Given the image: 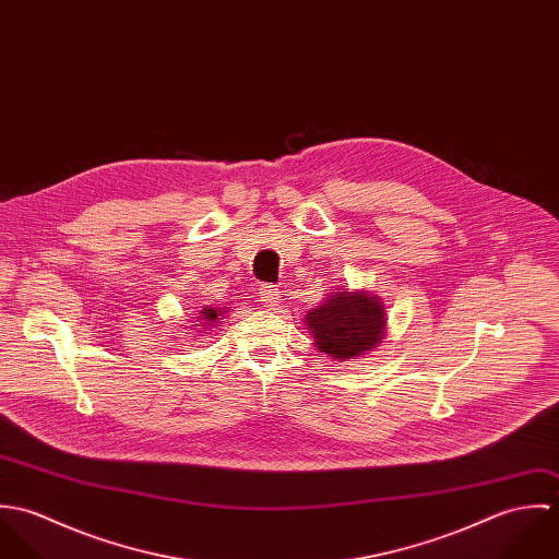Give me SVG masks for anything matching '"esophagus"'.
<instances>
[{
    "mask_svg": "<svg viewBox=\"0 0 559 559\" xmlns=\"http://www.w3.org/2000/svg\"><path fill=\"white\" fill-rule=\"evenodd\" d=\"M258 297H260V301L264 304V308H271V310H275V308L282 304L280 290H277L275 286H271V284H262Z\"/></svg>",
    "mask_w": 559,
    "mask_h": 559,
    "instance_id": "1",
    "label": "esophagus"
}]
</instances>
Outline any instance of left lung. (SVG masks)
<instances>
[{
	"label": "left lung",
	"mask_w": 559,
	"mask_h": 559,
	"mask_svg": "<svg viewBox=\"0 0 559 559\" xmlns=\"http://www.w3.org/2000/svg\"><path fill=\"white\" fill-rule=\"evenodd\" d=\"M306 326L320 353L346 361L379 346L388 331L385 306L364 290L329 293L319 308L306 314Z\"/></svg>",
	"instance_id": "8db88e82"
}]
</instances>
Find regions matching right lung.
I'll use <instances>...</instances> for the list:
<instances>
[{
    "label": "right lung",
    "mask_w": 559,
    "mask_h": 559,
    "mask_svg": "<svg viewBox=\"0 0 559 559\" xmlns=\"http://www.w3.org/2000/svg\"><path fill=\"white\" fill-rule=\"evenodd\" d=\"M226 312V308L222 310V308H206V310H202L200 312V317H198V324L195 326H200V329H204V331H211V326H219L224 320H219V317ZM202 331V333H204Z\"/></svg>",
    "instance_id": "add662e5"
}]
</instances>
